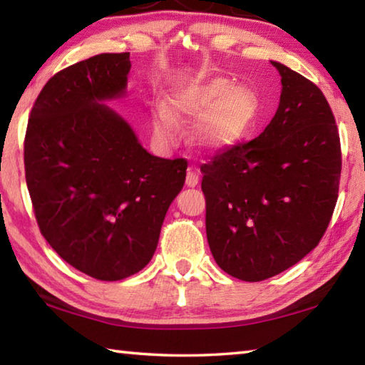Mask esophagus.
<instances>
[{
	"mask_svg": "<svg viewBox=\"0 0 365 365\" xmlns=\"http://www.w3.org/2000/svg\"><path fill=\"white\" fill-rule=\"evenodd\" d=\"M197 182H200V177H197L196 170L193 168H190L188 172H187V182H185V183H187V187L193 188V187H196Z\"/></svg>",
	"mask_w": 365,
	"mask_h": 365,
	"instance_id": "1",
	"label": "esophagus"
}]
</instances>
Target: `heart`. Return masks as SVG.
<instances>
[{
	"label": "heart",
	"mask_w": 365,
	"mask_h": 365,
	"mask_svg": "<svg viewBox=\"0 0 365 365\" xmlns=\"http://www.w3.org/2000/svg\"><path fill=\"white\" fill-rule=\"evenodd\" d=\"M202 112L205 114L195 125L193 138L205 150H220L233 145L248 130L257 113V100L245 86L230 88V82L225 78L188 86L170 98L168 109H158L154 133L160 141L170 143L178 133L174 117H196Z\"/></svg>",
	"instance_id": "heart-1"
}]
</instances>
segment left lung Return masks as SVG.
Masks as SVG:
<instances>
[{"mask_svg": "<svg viewBox=\"0 0 365 365\" xmlns=\"http://www.w3.org/2000/svg\"><path fill=\"white\" fill-rule=\"evenodd\" d=\"M279 109L259 137L222 148L201 165L207 243L219 267L261 282L299 262L322 240L338 200L341 145L329 101L287 66Z\"/></svg>", "mask_w": 365, "mask_h": 365, "instance_id": "8db88e82", "label": "left lung"}]
</instances>
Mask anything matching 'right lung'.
<instances>
[{
	"instance_id": "right-lung-1",
	"label": "right lung",
	"mask_w": 365,
	"mask_h": 365,
	"mask_svg": "<svg viewBox=\"0 0 365 365\" xmlns=\"http://www.w3.org/2000/svg\"><path fill=\"white\" fill-rule=\"evenodd\" d=\"M130 54L104 53L48 80L30 110L24 164L40 232L72 267L115 282L151 261L187 159H163L101 101L122 96Z\"/></svg>"
}]
</instances>
